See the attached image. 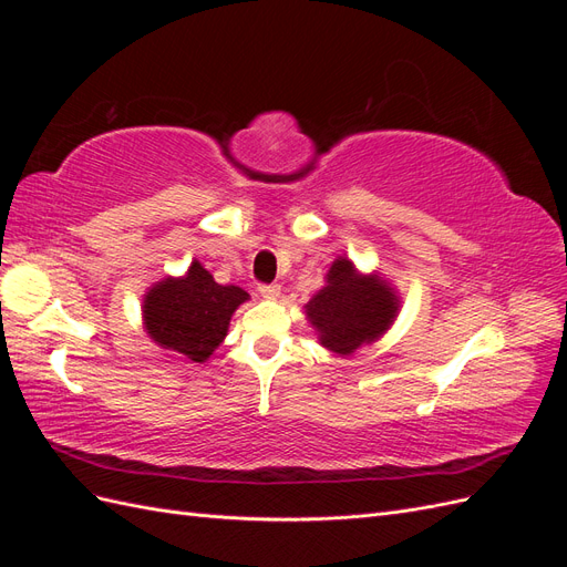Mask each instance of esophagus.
<instances>
[{
	"label": "esophagus",
	"instance_id": "obj_1",
	"mask_svg": "<svg viewBox=\"0 0 567 567\" xmlns=\"http://www.w3.org/2000/svg\"><path fill=\"white\" fill-rule=\"evenodd\" d=\"M260 293H262V298L274 300V298H279L281 286L279 284H260Z\"/></svg>",
	"mask_w": 567,
	"mask_h": 567
}]
</instances>
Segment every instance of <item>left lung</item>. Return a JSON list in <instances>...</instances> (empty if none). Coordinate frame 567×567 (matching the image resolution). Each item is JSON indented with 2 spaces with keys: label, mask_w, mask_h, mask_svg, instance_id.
Wrapping results in <instances>:
<instances>
[{
  "label": "left lung",
  "mask_w": 567,
  "mask_h": 567,
  "mask_svg": "<svg viewBox=\"0 0 567 567\" xmlns=\"http://www.w3.org/2000/svg\"><path fill=\"white\" fill-rule=\"evenodd\" d=\"M326 279V288L305 307L323 348L350 354L388 331L398 315V298L388 284L379 277H359L346 257L333 262Z\"/></svg>",
  "instance_id": "obj_1"
}]
</instances>
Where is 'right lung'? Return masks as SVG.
I'll return each mask as SVG.
<instances>
[{
    "mask_svg": "<svg viewBox=\"0 0 567 567\" xmlns=\"http://www.w3.org/2000/svg\"><path fill=\"white\" fill-rule=\"evenodd\" d=\"M248 300L238 286H221L200 262L186 277L165 279L148 290L144 323L161 348L205 362L227 336L236 307Z\"/></svg>",
    "mask_w": 567,
    "mask_h": 567,
    "instance_id": "obj_1",
    "label": "right lung"
}]
</instances>
